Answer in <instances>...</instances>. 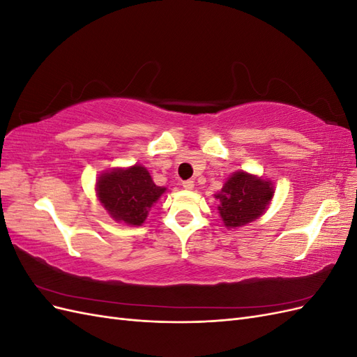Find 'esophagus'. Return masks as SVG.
Here are the masks:
<instances>
[{
  "mask_svg": "<svg viewBox=\"0 0 357 357\" xmlns=\"http://www.w3.org/2000/svg\"><path fill=\"white\" fill-rule=\"evenodd\" d=\"M183 185V188H185L186 190H192L193 189V186H195V183H193V180H185L181 183Z\"/></svg>",
  "mask_w": 357,
  "mask_h": 357,
  "instance_id": "1",
  "label": "esophagus"
}]
</instances>
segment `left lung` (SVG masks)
I'll return each mask as SVG.
<instances>
[{
  "mask_svg": "<svg viewBox=\"0 0 357 357\" xmlns=\"http://www.w3.org/2000/svg\"><path fill=\"white\" fill-rule=\"evenodd\" d=\"M274 197L271 180H265L245 171H236L214 195L219 201V214L228 229H235L256 220L266 211Z\"/></svg>",
  "mask_w": 357,
  "mask_h": 357,
  "instance_id": "left-lung-1",
  "label": "left lung"
}]
</instances>
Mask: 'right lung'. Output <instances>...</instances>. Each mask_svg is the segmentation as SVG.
Here are the masks:
<instances>
[{
  "label": "right lung",
  "mask_w": 357,
  "mask_h": 357,
  "mask_svg": "<svg viewBox=\"0 0 357 357\" xmlns=\"http://www.w3.org/2000/svg\"><path fill=\"white\" fill-rule=\"evenodd\" d=\"M167 189L156 186L146 167L113 168L96 180V195L116 222L143 225L149 210Z\"/></svg>",
  "instance_id": "1"
}]
</instances>
